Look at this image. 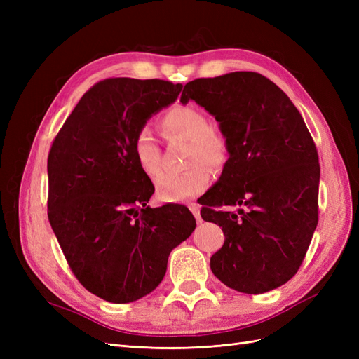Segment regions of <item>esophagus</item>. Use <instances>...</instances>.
I'll list each match as a JSON object with an SVG mask.
<instances>
[{
	"instance_id": "obj_1",
	"label": "esophagus",
	"mask_w": 359,
	"mask_h": 359,
	"mask_svg": "<svg viewBox=\"0 0 359 359\" xmlns=\"http://www.w3.org/2000/svg\"><path fill=\"white\" fill-rule=\"evenodd\" d=\"M189 208H190V211L193 212L194 219H196L198 222H201V208H199V205H198V203H190Z\"/></svg>"
}]
</instances>
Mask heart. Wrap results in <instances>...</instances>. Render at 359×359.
I'll list each match as a JSON object with an SVG mask.
<instances>
[{"mask_svg": "<svg viewBox=\"0 0 359 359\" xmlns=\"http://www.w3.org/2000/svg\"><path fill=\"white\" fill-rule=\"evenodd\" d=\"M161 128L169 139L189 142V170L178 175H161L156 191L161 202H181L198 196L208 189L214 169H222L227 161V140L222 132L210 127V119L190 104H177L161 118ZM133 156L147 177L156 178L160 168V147L148 127L140 128L133 139ZM205 165H203V163Z\"/></svg>", "mask_w": 359, "mask_h": 359, "instance_id": "b5f03b06", "label": "heart"}]
</instances>
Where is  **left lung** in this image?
<instances>
[{
    "label": "left lung",
    "mask_w": 359,
    "mask_h": 359,
    "mask_svg": "<svg viewBox=\"0 0 359 359\" xmlns=\"http://www.w3.org/2000/svg\"><path fill=\"white\" fill-rule=\"evenodd\" d=\"M210 112L227 140L222 177L205 193L201 215L219 224L224 244L211 271L227 287L264 293L297 274L318 226L319 157L289 97L265 76L233 72L194 79L181 103ZM241 206L238 213L219 205Z\"/></svg>",
    "instance_id": "obj_1"
}]
</instances>
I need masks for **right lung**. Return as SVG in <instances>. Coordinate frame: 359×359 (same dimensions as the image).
<instances>
[{"label":"right lung","mask_w":359,"mask_h":359,"mask_svg":"<svg viewBox=\"0 0 359 359\" xmlns=\"http://www.w3.org/2000/svg\"><path fill=\"white\" fill-rule=\"evenodd\" d=\"M181 90L160 79L95 83L49 151L52 231L76 278L104 301L133 302L153 292L172 250L196 227L184 205H147L154 186L133 156L135 135Z\"/></svg>","instance_id":"1"}]
</instances>
